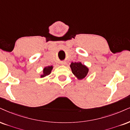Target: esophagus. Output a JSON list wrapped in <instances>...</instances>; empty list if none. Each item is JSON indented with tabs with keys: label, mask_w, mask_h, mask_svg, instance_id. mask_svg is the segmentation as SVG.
I'll return each instance as SVG.
<instances>
[{
	"label": "esophagus",
	"mask_w": 130,
	"mask_h": 130,
	"mask_svg": "<svg viewBox=\"0 0 130 130\" xmlns=\"http://www.w3.org/2000/svg\"><path fill=\"white\" fill-rule=\"evenodd\" d=\"M61 64L62 65L65 64H66V62H65V61H62V62H61Z\"/></svg>",
	"instance_id": "obj_1"
}]
</instances>
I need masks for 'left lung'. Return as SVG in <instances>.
<instances>
[{
  "label": "left lung",
  "mask_w": 130,
  "mask_h": 130,
  "mask_svg": "<svg viewBox=\"0 0 130 130\" xmlns=\"http://www.w3.org/2000/svg\"><path fill=\"white\" fill-rule=\"evenodd\" d=\"M70 67L73 74L78 79H84L89 72V69L87 67L83 64L81 62H72L70 65Z\"/></svg>",
  "instance_id": "1"
}]
</instances>
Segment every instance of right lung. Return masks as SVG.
<instances>
[{
  "instance_id": "add662e5",
  "label": "right lung",
  "mask_w": 130,
  "mask_h": 130,
  "mask_svg": "<svg viewBox=\"0 0 130 130\" xmlns=\"http://www.w3.org/2000/svg\"><path fill=\"white\" fill-rule=\"evenodd\" d=\"M52 69H53L52 66H51L45 67V68L43 69V74L41 75V77L43 78V77H44V76L49 75L51 73V71H52Z\"/></svg>"
}]
</instances>
